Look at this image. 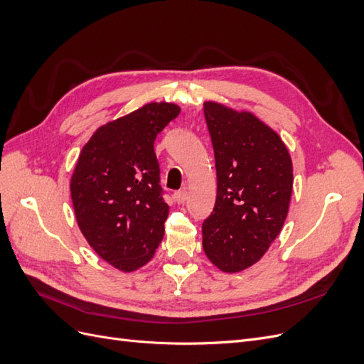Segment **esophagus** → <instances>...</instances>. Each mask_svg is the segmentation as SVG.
Here are the masks:
<instances>
[{"mask_svg":"<svg viewBox=\"0 0 364 364\" xmlns=\"http://www.w3.org/2000/svg\"><path fill=\"white\" fill-rule=\"evenodd\" d=\"M186 199H188V193H186L185 190L176 191V193H174V200L178 202V203H183Z\"/></svg>","mask_w":364,"mask_h":364,"instance_id":"esophagus-1","label":"esophagus"}]
</instances>
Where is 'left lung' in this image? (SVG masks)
<instances>
[{"label": "left lung", "instance_id": "1", "mask_svg": "<svg viewBox=\"0 0 364 364\" xmlns=\"http://www.w3.org/2000/svg\"><path fill=\"white\" fill-rule=\"evenodd\" d=\"M217 197L202 225L203 250L226 273L262 258L289 214L293 164L279 135L250 112L205 102Z\"/></svg>", "mask_w": 364, "mask_h": 364}]
</instances>
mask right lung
Wrapping results in <instances>:
<instances>
[{
  "label": "right lung",
  "mask_w": 364,
  "mask_h": 364,
  "mask_svg": "<svg viewBox=\"0 0 364 364\" xmlns=\"http://www.w3.org/2000/svg\"><path fill=\"white\" fill-rule=\"evenodd\" d=\"M179 112L174 103L144 105L98 127L77 159L70 183L77 225L121 272L146 266L162 241L168 205L153 144Z\"/></svg>",
  "instance_id": "obj_1"
}]
</instances>
